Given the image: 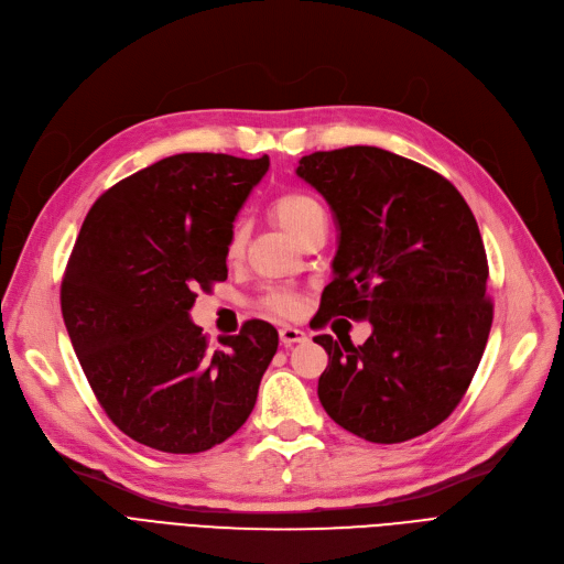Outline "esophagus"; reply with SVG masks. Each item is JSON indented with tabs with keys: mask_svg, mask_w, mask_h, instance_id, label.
I'll use <instances>...</instances> for the list:
<instances>
[{
	"mask_svg": "<svg viewBox=\"0 0 564 564\" xmlns=\"http://www.w3.org/2000/svg\"><path fill=\"white\" fill-rule=\"evenodd\" d=\"M307 335L301 328H293V326H282L280 328V341L282 346H293V344H301L305 341Z\"/></svg>",
	"mask_w": 564,
	"mask_h": 564,
	"instance_id": "obj_1",
	"label": "esophagus"
}]
</instances>
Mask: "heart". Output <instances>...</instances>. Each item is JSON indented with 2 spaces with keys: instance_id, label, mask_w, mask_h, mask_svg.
<instances>
[{
  "instance_id": "heart-1",
  "label": "heart",
  "mask_w": 564,
  "mask_h": 564,
  "mask_svg": "<svg viewBox=\"0 0 564 564\" xmlns=\"http://www.w3.org/2000/svg\"><path fill=\"white\" fill-rule=\"evenodd\" d=\"M271 218L291 238L299 240L312 223L324 218V208H321L318 202L312 199L310 195L284 193L271 204ZM240 252H243V229H240V225H236L229 231L227 246H225V257H227V261H236L240 257ZM261 305L273 314L291 316V314H296L301 310V299L296 296V293H291L286 289H273L261 299Z\"/></svg>"
}]
</instances>
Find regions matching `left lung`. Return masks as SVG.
I'll return each mask as SVG.
<instances>
[{
  "label": "left lung",
  "mask_w": 564,
  "mask_h": 564,
  "mask_svg": "<svg viewBox=\"0 0 564 564\" xmlns=\"http://www.w3.org/2000/svg\"><path fill=\"white\" fill-rule=\"evenodd\" d=\"M296 174L339 229L316 328L333 316L371 324L360 346L314 337L328 354L321 406L369 443L432 432L459 406L494 321L473 210L438 172L377 147L303 155Z\"/></svg>",
  "instance_id": "8db88e82"
}]
</instances>
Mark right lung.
Listing matches in <instances>:
<instances>
[{
    "label": "right lung",
    "instance_id": "add662e5",
    "mask_svg": "<svg viewBox=\"0 0 564 564\" xmlns=\"http://www.w3.org/2000/svg\"><path fill=\"white\" fill-rule=\"evenodd\" d=\"M268 165V155L163 158L105 191L79 229L64 324L107 417L147 447L206 452L254 409L278 330L252 318L210 348L191 307L227 280L229 231Z\"/></svg>",
    "mask_w": 564,
    "mask_h": 564
}]
</instances>
